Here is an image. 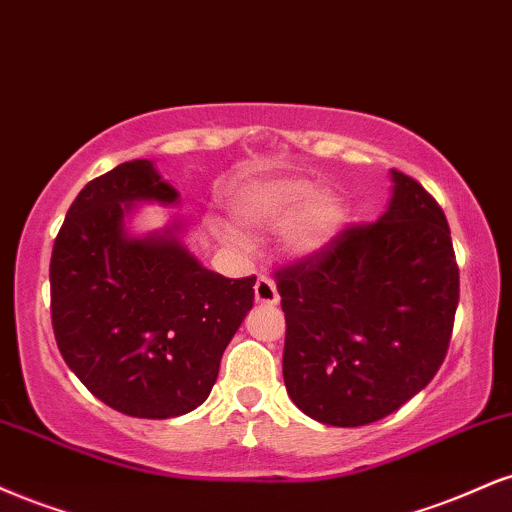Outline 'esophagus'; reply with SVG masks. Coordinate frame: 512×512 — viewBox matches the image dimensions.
I'll return each instance as SVG.
<instances>
[{"label": "esophagus", "instance_id": "1", "mask_svg": "<svg viewBox=\"0 0 512 512\" xmlns=\"http://www.w3.org/2000/svg\"><path fill=\"white\" fill-rule=\"evenodd\" d=\"M255 300L260 305H276L279 303V291H276L274 281L269 276H260L255 283Z\"/></svg>", "mask_w": 512, "mask_h": 512}]
</instances>
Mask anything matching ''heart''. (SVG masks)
Here are the masks:
<instances>
[{
	"label": "heart",
	"mask_w": 512,
	"mask_h": 512,
	"mask_svg": "<svg viewBox=\"0 0 512 512\" xmlns=\"http://www.w3.org/2000/svg\"><path fill=\"white\" fill-rule=\"evenodd\" d=\"M245 226H274L291 217L286 245L295 255L324 250L346 226V205L334 190H315L310 178L283 176L252 183L233 202Z\"/></svg>",
	"instance_id": "b5f03b06"
}]
</instances>
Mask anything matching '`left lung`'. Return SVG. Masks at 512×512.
<instances>
[{
	"instance_id": "obj_1",
	"label": "left lung",
	"mask_w": 512,
	"mask_h": 512,
	"mask_svg": "<svg viewBox=\"0 0 512 512\" xmlns=\"http://www.w3.org/2000/svg\"><path fill=\"white\" fill-rule=\"evenodd\" d=\"M389 209L276 269L283 381L312 420L362 427L396 412L443 365L460 298L439 202L393 169Z\"/></svg>"
}]
</instances>
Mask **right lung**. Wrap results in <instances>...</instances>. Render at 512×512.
Here are the masks:
<instances>
[{
    "label": "right lung",
    "instance_id": "obj_1",
    "mask_svg": "<svg viewBox=\"0 0 512 512\" xmlns=\"http://www.w3.org/2000/svg\"><path fill=\"white\" fill-rule=\"evenodd\" d=\"M178 202L147 159L92 178L66 212L49 262L52 329L92 396L131 417L166 420L205 403L226 346L255 300V276L226 279L176 238H133V202Z\"/></svg>",
    "mask_w": 512,
    "mask_h": 512
}]
</instances>
